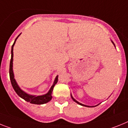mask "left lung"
<instances>
[{
	"label": "left lung",
	"instance_id": "left-lung-1",
	"mask_svg": "<svg viewBox=\"0 0 128 128\" xmlns=\"http://www.w3.org/2000/svg\"><path fill=\"white\" fill-rule=\"evenodd\" d=\"M111 42L112 43V44H113V45H114V46L115 47V45H114V42H112V40H111ZM71 97H72V100L74 101V102H76L77 104H79V105H80V106H84V107H96V106H98V105H99V104H98V105H97V106H86V105H84V104H81V103H79V102H77V101L76 100V99H74V97H73V96H72V94H71Z\"/></svg>",
	"mask_w": 128,
	"mask_h": 128
}]
</instances>
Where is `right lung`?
Segmentation results:
<instances>
[{"instance_id": "right-lung-1", "label": "right lung", "mask_w": 128, "mask_h": 128, "mask_svg": "<svg viewBox=\"0 0 128 128\" xmlns=\"http://www.w3.org/2000/svg\"><path fill=\"white\" fill-rule=\"evenodd\" d=\"M21 35V34H19L18 37L16 38L15 40L14 44L12 46V51H11V60H10V80H11L12 85L13 88L14 89V90L18 94L19 97L26 101L27 102H30V104H37V105H41V104H44L46 103L49 102V101H51L52 99V92L53 88H54V85L57 83L58 81V77L57 76L54 79L53 84L51 86V88L49 89V90L48 91V93H46V94H43L41 96H36V95H31V94H28L24 91H23L21 88L19 87V86L18 85V82L14 78V71H13V57H14V46L16 42L17 39L18 38L19 36Z\"/></svg>"}]
</instances>
